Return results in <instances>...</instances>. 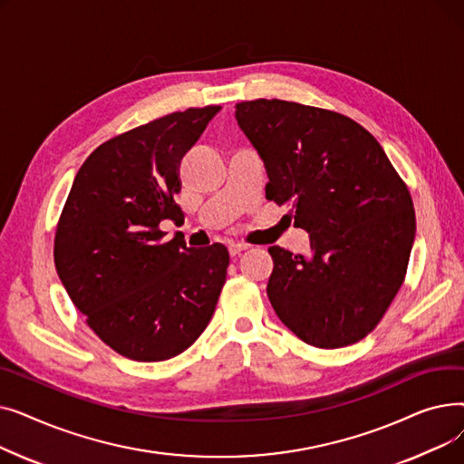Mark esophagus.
Returning a JSON list of instances; mask_svg holds the SVG:
<instances>
[{"instance_id":"obj_1","label":"esophagus","mask_w":464,"mask_h":464,"mask_svg":"<svg viewBox=\"0 0 464 464\" xmlns=\"http://www.w3.org/2000/svg\"><path fill=\"white\" fill-rule=\"evenodd\" d=\"M248 248V245H242V242H231L229 245V254L235 257V256H238L242 250H246Z\"/></svg>"}]
</instances>
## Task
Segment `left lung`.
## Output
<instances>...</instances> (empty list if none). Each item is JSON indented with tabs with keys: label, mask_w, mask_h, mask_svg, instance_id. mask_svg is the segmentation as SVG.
<instances>
[{
	"label": "left lung",
	"mask_w": 464,
	"mask_h": 464,
	"mask_svg": "<svg viewBox=\"0 0 464 464\" xmlns=\"http://www.w3.org/2000/svg\"><path fill=\"white\" fill-rule=\"evenodd\" d=\"M265 163L266 199L291 207L310 254L271 246L266 295L306 344L343 348L367 336L402 285L416 238L410 191L380 142L352 118L282 100L235 107Z\"/></svg>",
	"instance_id": "8db88e82"
}]
</instances>
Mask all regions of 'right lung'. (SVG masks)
<instances>
[{"instance_id": "obj_1", "label": "right lung", "mask_w": 464, "mask_h": 464, "mask_svg": "<svg viewBox=\"0 0 464 464\" xmlns=\"http://www.w3.org/2000/svg\"><path fill=\"white\" fill-rule=\"evenodd\" d=\"M218 105L188 109L103 142L72 180L54 238L58 276L90 329L133 361H165L208 325L226 284L224 245L188 248L179 219V167Z\"/></svg>"}]
</instances>
